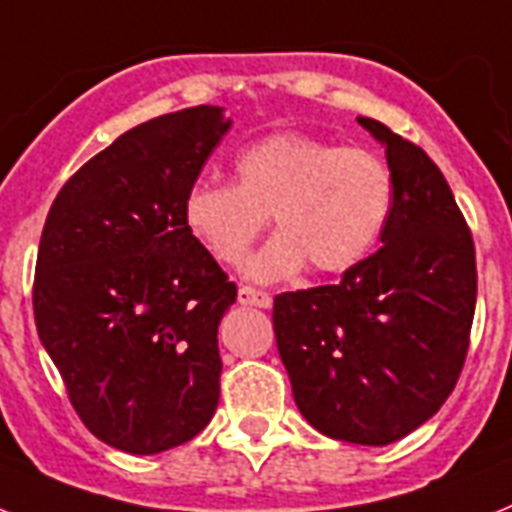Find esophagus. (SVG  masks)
I'll use <instances>...</instances> for the list:
<instances>
[{"label":"esophagus","instance_id":"1","mask_svg":"<svg viewBox=\"0 0 512 512\" xmlns=\"http://www.w3.org/2000/svg\"><path fill=\"white\" fill-rule=\"evenodd\" d=\"M239 302L252 307H270L273 305V297H270L268 292H257L252 286H242V289H239Z\"/></svg>","mask_w":512,"mask_h":512}]
</instances>
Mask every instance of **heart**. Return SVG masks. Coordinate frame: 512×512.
I'll list each match as a JSON object with an SVG mask.
<instances>
[{
	"instance_id": "obj_1",
	"label": "heart",
	"mask_w": 512,
	"mask_h": 512,
	"mask_svg": "<svg viewBox=\"0 0 512 512\" xmlns=\"http://www.w3.org/2000/svg\"><path fill=\"white\" fill-rule=\"evenodd\" d=\"M236 184L199 178L184 197V226L199 247L239 263L265 220L278 231L244 263L252 281H281L307 263L344 273L371 255L394 207L384 157L307 134H270L236 155Z\"/></svg>"
}]
</instances>
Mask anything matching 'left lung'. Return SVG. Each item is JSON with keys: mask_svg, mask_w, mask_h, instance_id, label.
Segmentation results:
<instances>
[{"mask_svg": "<svg viewBox=\"0 0 512 512\" xmlns=\"http://www.w3.org/2000/svg\"><path fill=\"white\" fill-rule=\"evenodd\" d=\"M394 207L381 249L336 286L273 299L278 355L305 421L331 439L384 447L444 405L476 310V249L442 170L384 123Z\"/></svg>", "mask_w": 512, "mask_h": 512, "instance_id": "1", "label": "left lung"}]
</instances>
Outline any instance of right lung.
Wrapping results in <instances>:
<instances>
[{
    "instance_id": "add662e5",
    "label": "right lung",
    "mask_w": 512,
    "mask_h": 512,
    "mask_svg": "<svg viewBox=\"0 0 512 512\" xmlns=\"http://www.w3.org/2000/svg\"><path fill=\"white\" fill-rule=\"evenodd\" d=\"M223 107L131 128L62 186L44 223L33 315L91 434L157 455L220 397L218 326L236 286L184 226V197L228 134Z\"/></svg>"
}]
</instances>
